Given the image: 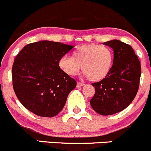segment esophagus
I'll return each instance as SVG.
<instances>
[{
	"instance_id": "1",
	"label": "esophagus",
	"mask_w": 151,
	"mask_h": 151,
	"mask_svg": "<svg viewBox=\"0 0 151 151\" xmlns=\"http://www.w3.org/2000/svg\"><path fill=\"white\" fill-rule=\"evenodd\" d=\"M83 85H84V83H80V82H78L77 85H76V86H77V87H81V86H83Z\"/></svg>"
}]
</instances>
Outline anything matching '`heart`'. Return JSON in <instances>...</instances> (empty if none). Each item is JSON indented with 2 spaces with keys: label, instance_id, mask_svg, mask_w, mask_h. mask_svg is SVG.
<instances>
[{
  "label": "heart",
  "instance_id": "b5f03b06",
  "mask_svg": "<svg viewBox=\"0 0 151 151\" xmlns=\"http://www.w3.org/2000/svg\"><path fill=\"white\" fill-rule=\"evenodd\" d=\"M114 65V54L109 47L99 45H84L59 61L60 69L69 76L82 72L92 81H100L109 74Z\"/></svg>",
  "mask_w": 151,
  "mask_h": 151
}]
</instances>
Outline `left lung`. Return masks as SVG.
I'll return each instance as SVG.
<instances>
[{
	"instance_id": "left-lung-1",
	"label": "left lung",
	"mask_w": 151,
	"mask_h": 151,
	"mask_svg": "<svg viewBox=\"0 0 151 151\" xmlns=\"http://www.w3.org/2000/svg\"><path fill=\"white\" fill-rule=\"evenodd\" d=\"M114 50V65L108 76L92 83L95 93L92 108L101 115H111L130 105L138 92L141 65L132 47L117 40L104 42Z\"/></svg>"
}]
</instances>
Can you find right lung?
Segmentation results:
<instances>
[{
	"label": "right lung",
	"instance_id": "right-lung-1",
	"mask_svg": "<svg viewBox=\"0 0 151 151\" xmlns=\"http://www.w3.org/2000/svg\"><path fill=\"white\" fill-rule=\"evenodd\" d=\"M73 47L43 40L27 45L17 55L12 66L13 88L25 108L46 117L62 111L76 81L60 69L59 61Z\"/></svg>",
	"mask_w": 151,
	"mask_h": 151
}]
</instances>
